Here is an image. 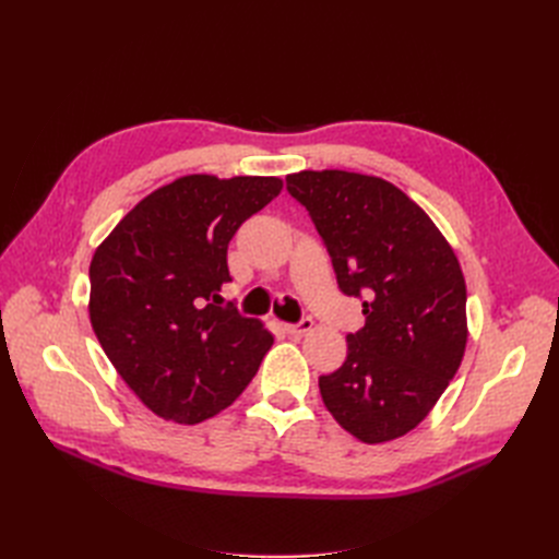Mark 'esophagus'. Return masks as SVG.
Returning a JSON list of instances; mask_svg holds the SVG:
<instances>
[{
  "label": "esophagus",
  "instance_id": "1",
  "mask_svg": "<svg viewBox=\"0 0 559 559\" xmlns=\"http://www.w3.org/2000/svg\"><path fill=\"white\" fill-rule=\"evenodd\" d=\"M312 329H314V321L310 317H302L298 324H286V333H292V335H306Z\"/></svg>",
  "mask_w": 559,
  "mask_h": 559
}]
</instances>
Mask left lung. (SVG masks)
I'll return each instance as SVG.
<instances>
[{
	"label": "left lung",
	"mask_w": 559,
	"mask_h": 559,
	"mask_svg": "<svg viewBox=\"0 0 559 559\" xmlns=\"http://www.w3.org/2000/svg\"><path fill=\"white\" fill-rule=\"evenodd\" d=\"M312 216L337 286L366 296L347 359L319 378L337 425L364 443L413 431L454 378L466 349V282L443 233L394 183L345 170L286 177Z\"/></svg>",
	"instance_id": "left-lung-1"
}]
</instances>
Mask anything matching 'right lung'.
<instances>
[{"label": "right lung", "instance_id": "1", "mask_svg": "<svg viewBox=\"0 0 559 559\" xmlns=\"http://www.w3.org/2000/svg\"><path fill=\"white\" fill-rule=\"evenodd\" d=\"M282 191L277 177H179L134 205L91 261V324L118 376L163 419L198 425L238 399L273 347L218 306L228 242Z\"/></svg>", "mask_w": 559, "mask_h": 559}]
</instances>
